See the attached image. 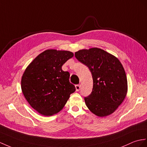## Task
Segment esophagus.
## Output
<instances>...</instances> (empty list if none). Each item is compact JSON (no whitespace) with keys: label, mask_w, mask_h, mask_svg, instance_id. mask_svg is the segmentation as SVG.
Returning a JSON list of instances; mask_svg holds the SVG:
<instances>
[{"label":"esophagus","mask_w":147,"mask_h":147,"mask_svg":"<svg viewBox=\"0 0 147 147\" xmlns=\"http://www.w3.org/2000/svg\"><path fill=\"white\" fill-rule=\"evenodd\" d=\"M80 88H81V85L80 84L78 85H76V91H79L80 90Z\"/></svg>","instance_id":"esophagus-1"}]
</instances>
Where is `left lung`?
Returning a JSON list of instances; mask_svg holds the SVG:
<instances>
[{
    "label": "left lung",
    "instance_id": "1",
    "mask_svg": "<svg viewBox=\"0 0 147 147\" xmlns=\"http://www.w3.org/2000/svg\"><path fill=\"white\" fill-rule=\"evenodd\" d=\"M75 56L88 67L93 78L92 91L84 97L86 105L98 117L110 115L122 103L127 92V76L121 63L98 48L81 50Z\"/></svg>",
    "mask_w": 147,
    "mask_h": 147
}]
</instances>
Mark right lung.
<instances>
[{
    "instance_id": "add662e5",
    "label": "right lung",
    "mask_w": 147,
    "mask_h": 147,
    "mask_svg": "<svg viewBox=\"0 0 147 147\" xmlns=\"http://www.w3.org/2000/svg\"><path fill=\"white\" fill-rule=\"evenodd\" d=\"M74 56L69 51L47 50L25 70L21 80L23 94L30 106L43 115L58 113L76 91L69 71L62 66Z\"/></svg>"
}]
</instances>
